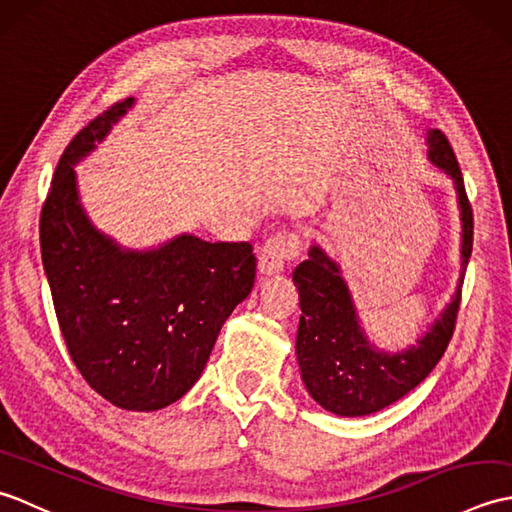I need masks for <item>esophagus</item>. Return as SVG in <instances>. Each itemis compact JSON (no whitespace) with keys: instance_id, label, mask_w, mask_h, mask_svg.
I'll list each match as a JSON object with an SVG mask.
<instances>
[{"instance_id":"1","label":"esophagus","mask_w":512,"mask_h":512,"mask_svg":"<svg viewBox=\"0 0 512 512\" xmlns=\"http://www.w3.org/2000/svg\"><path fill=\"white\" fill-rule=\"evenodd\" d=\"M301 239L295 233H277L259 248V270L264 275H277L286 268L290 259L299 257Z\"/></svg>"}]
</instances>
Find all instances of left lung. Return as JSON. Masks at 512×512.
Segmentation results:
<instances>
[{"label":"left lung","mask_w":512,"mask_h":512,"mask_svg":"<svg viewBox=\"0 0 512 512\" xmlns=\"http://www.w3.org/2000/svg\"><path fill=\"white\" fill-rule=\"evenodd\" d=\"M427 160L453 182L460 209V277L451 301L440 310L416 343L402 350L378 347L363 328L341 266L312 244L292 281L299 290L301 319L297 330V361L301 380L312 400L343 418L376 413L416 389L438 365L453 336L462 281L473 250V211L449 140L440 129H429Z\"/></svg>","instance_id":"obj_1"}]
</instances>
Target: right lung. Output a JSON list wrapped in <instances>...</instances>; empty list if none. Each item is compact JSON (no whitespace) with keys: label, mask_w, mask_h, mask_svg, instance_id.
<instances>
[{"label":"right lung","mask_w":512,"mask_h":512,"mask_svg":"<svg viewBox=\"0 0 512 512\" xmlns=\"http://www.w3.org/2000/svg\"><path fill=\"white\" fill-rule=\"evenodd\" d=\"M136 105L116 103L65 147L41 211V262L74 365L127 411H158L198 383L222 325L255 284L246 242L180 233L129 248L85 211L74 167Z\"/></svg>","instance_id":"add662e5"}]
</instances>
